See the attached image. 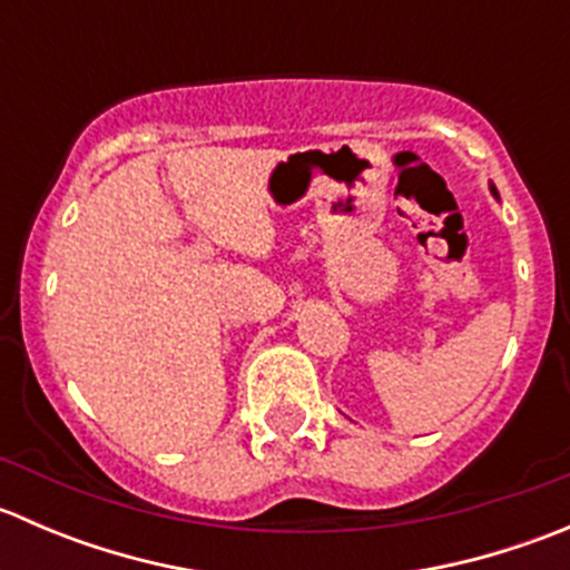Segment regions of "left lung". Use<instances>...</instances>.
<instances>
[{
    "mask_svg": "<svg viewBox=\"0 0 570 570\" xmlns=\"http://www.w3.org/2000/svg\"><path fill=\"white\" fill-rule=\"evenodd\" d=\"M491 193H493V195H497V187H491Z\"/></svg>",
    "mask_w": 570,
    "mask_h": 570,
    "instance_id": "1",
    "label": "left lung"
}]
</instances>
